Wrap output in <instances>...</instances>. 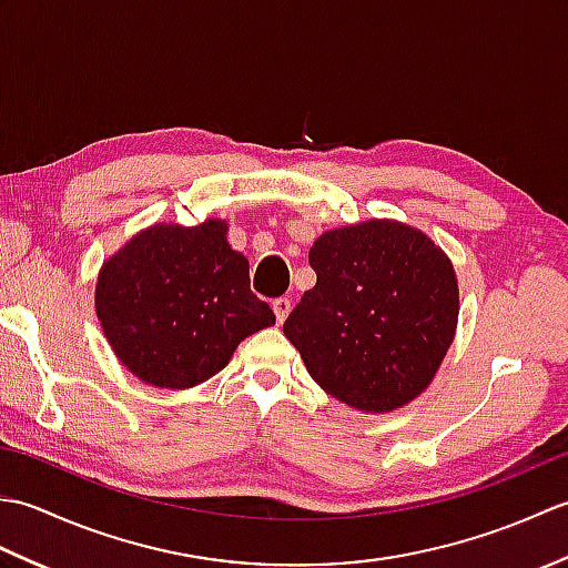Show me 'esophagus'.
Listing matches in <instances>:
<instances>
[{
	"label": "esophagus",
	"mask_w": 568,
	"mask_h": 568,
	"mask_svg": "<svg viewBox=\"0 0 568 568\" xmlns=\"http://www.w3.org/2000/svg\"><path fill=\"white\" fill-rule=\"evenodd\" d=\"M291 307H293L291 297H277V300H273V312H275L277 324H283V322L287 320V315H291Z\"/></svg>",
	"instance_id": "34e87169"
}]
</instances>
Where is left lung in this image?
Listing matches in <instances>:
<instances>
[{
  "mask_svg": "<svg viewBox=\"0 0 568 568\" xmlns=\"http://www.w3.org/2000/svg\"><path fill=\"white\" fill-rule=\"evenodd\" d=\"M317 283L283 332L324 393L383 415L429 388L458 322L449 256L395 220L324 232L310 248Z\"/></svg>",
  "mask_w": 568,
  "mask_h": 568,
  "instance_id": "left-lung-1",
  "label": "left lung"
}]
</instances>
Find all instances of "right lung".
<instances>
[{
    "mask_svg": "<svg viewBox=\"0 0 568 568\" xmlns=\"http://www.w3.org/2000/svg\"><path fill=\"white\" fill-rule=\"evenodd\" d=\"M224 220L159 222L106 258L94 310L114 356L139 381L185 390L232 361L246 336L275 324L248 287V261Z\"/></svg>",
    "mask_w": 568,
    "mask_h": 568,
    "instance_id": "obj_1",
    "label": "right lung"
}]
</instances>
